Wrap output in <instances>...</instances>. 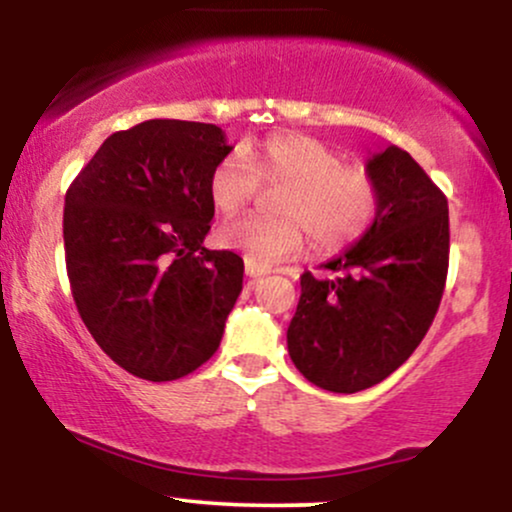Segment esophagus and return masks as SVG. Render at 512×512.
<instances>
[{"label":"esophagus","mask_w":512,"mask_h":512,"mask_svg":"<svg viewBox=\"0 0 512 512\" xmlns=\"http://www.w3.org/2000/svg\"><path fill=\"white\" fill-rule=\"evenodd\" d=\"M245 274H248L250 279H257V276L269 274V269L267 267H260V264H255V262H250V260H245Z\"/></svg>","instance_id":"34e87169"}]
</instances>
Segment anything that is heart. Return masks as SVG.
<instances>
[{"label":"heart","instance_id":"1","mask_svg":"<svg viewBox=\"0 0 512 512\" xmlns=\"http://www.w3.org/2000/svg\"><path fill=\"white\" fill-rule=\"evenodd\" d=\"M237 156H226L211 168L207 195L221 216L248 207L257 182H281L276 211L284 216L226 221L216 240L245 260L267 264L289 260L313 240L317 252H334L368 231L378 211V187L366 170L346 166L332 146L305 134H274L245 142Z\"/></svg>","mask_w":512,"mask_h":512}]
</instances>
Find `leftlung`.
<instances>
[{
	"label": "left lung",
	"mask_w": 512,
	"mask_h": 512,
	"mask_svg": "<svg viewBox=\"0 0 512 512\" xmlns=\"http://www.w3.org/2000/svg\"><path fill=\"white\" fill-rule=\"evenodd\" d=\"M378 211L356 245L325 264L334 279L301 276L286 342L310 383L366 390L395 373L426 337L443 298L450 255L448 199L399 146L366 163Z\"/></svg>",
	"instance_id": "8db88e82"
}]
</instances>
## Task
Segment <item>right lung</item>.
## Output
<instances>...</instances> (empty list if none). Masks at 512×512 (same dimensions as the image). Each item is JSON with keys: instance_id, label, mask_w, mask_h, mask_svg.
Listing matches in <instances>:
<instances>
[{"instance_id": "right-lung-1", "label": "right lung", "mask_w": 512, "mask_h": 512, "mask_svg": "<svg viewBox=\"0 0 512 512\" xmlns=\"http://www.w3.org/2000/svg\"><path fill=\"white\" fill-rule=\"evenodd\" d=\"M221 127L146 120L105 139L64 197L72 296L98 346L151 383L178 380L219 349L243 291V260L207 250Z\"/></svg>"}]
</instances>
